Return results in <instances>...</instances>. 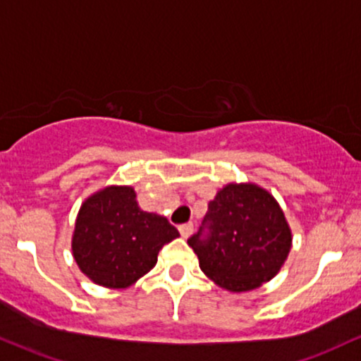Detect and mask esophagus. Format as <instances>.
Instances as JSON below:
<instances>
[{"instance_id": "obj_1", "label": "esophagus", "mask_w": 361, "mask_h": 361, "mask_svg": "<svg viewBox=\"0 0 361 361\" xmlns=\"http://www.w3.org/2000/svg\"><path fill=\"white\" fill-rule=\"evenodd\" d=\"M178 230H180L181 237H190L193 233V224L188 222V224H181L180 227H178Z\"/></svg>"}]
</instances>
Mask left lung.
Here are the masks:
<instances>
[{
    "label": "left lung",
    "instance_id": "1",
    "mask_svg": "<svg viewBox=\"0 0 361 361\" xmlns=\"http://www.w3.org/2000/svg\"><path fill=\"white\" fill-rule=\"evenodd\" d=\"M200 267L220 288L242 293L271 281L290 250V230L272 195L255 185H228L208 203L188 238Z\"/></svg>",
    "mask_w": 361,
    "mask_h": 361
}]
</instances>
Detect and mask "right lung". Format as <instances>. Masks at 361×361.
Returning <instances> with one entry per match:
<instances>
[{"mask_svg": "<svg viewBox=\"0 0 361 361\" xmlns=\"http://www.w3.org/2000/svg\"><path fill=\"white\" fill-rule=\"evenodd\" d=\"M180 233L164 216L137 207L129 186H109L82 205L72 250L80 271L104 288H128L156 266Z\"/></svg>", "mask_w": 361, "mask_h": 361, "instance_id": "1", "label": "right lung"}]
</instances>
